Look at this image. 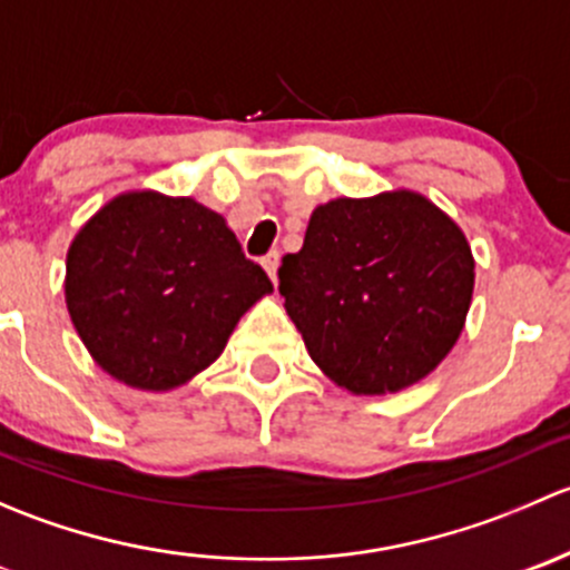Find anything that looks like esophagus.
Wrapping results in <instances>:
<instances>
[{"label": "esophagus", "mask_w": 570, "mask_h": 570, "mask_svg": "<svg viewBox=\"0 0 570 570\" xmlns=\"http://www.w3.org/2000/svg\"><path fill=\"white\" fill-rule=\"evenodd\" d=\"M262 264H264V269H267V275H269V278H273V284H275V281H278V264H281V253H278V250H269L267 256L262 258Z\"/></svg>", "instance_id": "obj_1"}]
</instances>
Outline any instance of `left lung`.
<instances>
[{
	"instance_id": "1",
	"label": "left lung",
	"mask_w": 570,
	"mask_h": 570,
	"mask_svg": "<svg viewBox=\"0 0 570 570\" xmlns=\"http://www.w3.org/2000/svg\"><path fill=\"white\" fill-rule=\"evenodd\" d=\"M474 258L463 232L416 193L336 198L286 253L278 292L314 364L353 394L400 392L463 331Z\"/></svg>"
}]
</instances>
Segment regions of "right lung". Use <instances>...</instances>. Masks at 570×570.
Returning a JSON list of instances; mask_svg holds the SVG:
<instances>
[{
	"mask_svg": "<svg viewBox=\"0 0 570 570\" xmlns=\"http://www.w3.org/2000/svg\"><path fill=\"white\" fill-rule=\"evenodd\" d=\"M66 273L68 314L96 364L146 392L206 370L273 289L217 212L157 193L109 200L73 239Z\"/></svg>",
	"mask_w": 570,
	"mask_h": 570,
	"instance_id": "1",
	"label": "right lung"
}]
</instances>
